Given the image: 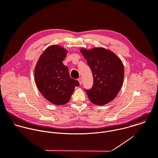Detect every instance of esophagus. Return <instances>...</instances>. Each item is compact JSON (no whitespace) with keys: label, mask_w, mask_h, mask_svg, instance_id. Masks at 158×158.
Listing matches in <instances>:
<instances>
[{"label":"esophagus","mask_w":158,"mask_h":158,"mask_svg":"<svg viewBox=\"0 0 158 158\" xmlns=\"http://www.w3.org/2000/svg\"><path fill=\"white\" fill-rule=\"evenodd\" d=\"M78 81H79V84L81 85L82 84V78H79L78 79Z\"/></svg>","instance_id":"obj_1"}]
</instances>
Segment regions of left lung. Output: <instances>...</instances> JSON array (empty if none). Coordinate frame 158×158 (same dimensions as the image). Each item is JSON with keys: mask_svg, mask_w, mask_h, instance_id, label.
<instances>
[{"mask_svg": "<svg viewBox=\"0 0 158 158\" xmlns=\"http://www.w3.org/2000/svg\"><path fill=\"white\" fill-rule=\"evenodd\" d=\"M80 51L94 77L92 87L84 89L89 100L97 105L108 103L116 97L123 83L124 69L121 60L111 51L102 47Z\"/></svg>", "mask_w": 158, "mask_h": 158, "instance_id": "8db88e82", "label": "left lung"}]
</instances>
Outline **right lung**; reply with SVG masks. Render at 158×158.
<instances>
[{"mask_svg":"<svg viewBox=\"0 0 158 158\" xmlns=\"http://www.w3.org/2000/svg\"><path fill=\"white\" fill-rule=\"evenodd\" d=\"M67 51L58 45L47 48L39 58L34 71L36 85L41 94L51 103H67L79 82L70 77L68 68L63 63Z\"/></svg>","mask_w":158,"mask_h":158,"instance_id":"obj_1","label":"right lung"}]
</instances>
